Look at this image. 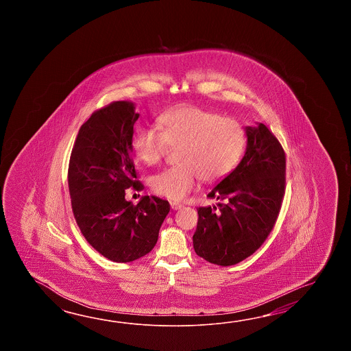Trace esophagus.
Wrapping results in <instances>:
<instances>
[{"label":"esophagus","mask_w":351,"mask_h":351,"mask_svg":"<svg viewBox=\"0 0 351 351\" xmlns=\"http://www.w3.org/2000/svg\"><path fill=\"white\" fill-rule=\"evenodd\" d=\"M171 207H172L173 210H177V209L182 208V204L176 203V202H172V203H171Z\"/></svg>","instance_id":"1"}]
</instances>
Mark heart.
<instances>
[{
	"instance_id": "b5f03b06",
	"label": "heart",
	"mask_w": 351,
	"mask_h": 351,
	"mask_svg": "<svg viewBox=\"0 0 351 351\" xmlns=\"http://www.w3.org/2000/svg\"><path fill=\"white\" fill-rule=\"evenodd\" d=\"M158 128L135 135L133 152L144 165H154L165 158L168 147H179L180 165L150 179L153 192L171 201L183 199L199 178L206 183L223 178L239 163L246 145V133L239 120L192 105L162 114Z\"/></svg>"
}]
</instances>
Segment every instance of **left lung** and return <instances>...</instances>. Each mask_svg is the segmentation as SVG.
<instances>
[{
	"label": "left lung",
	"mask_w": 351,
	"mask_h": 351,
	"mask_svg": "<svg viewBox=\"0 0 351 351\" xmlns=\"http://www.w3.org/2000/svg\"><path fill=\"white\" fill-rule=\"evenodd\" d=\"M245 130V156L208 193L219 202L197 209L194 251L219 266L243 261L261 247L284 198L286 158L281 144L262 123Z\"/></svg>",
	"instance_id": "left-lung-1"
}]
</instances>
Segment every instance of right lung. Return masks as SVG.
I'll return each instance as SVG.
<instances>
[{"instance_id": "add662e5", "label": "right lung", "mask_w": 351, "mask_h": 351, "mask_svg": "<svg viewBox=\"0 0 351 351\" xmlns=\"http://www.w3.org/2000/svg\"><path fill=\"white\" fill-rule=\"evenodd\" d=\"M139 114L132 101H114L93 112L76 136L69 163V191L76 223L99 254L132 262L149 254L171 206L144 195L134 206L125 189L141 191L133 162Z\"/></svg>"}]
</instances>
